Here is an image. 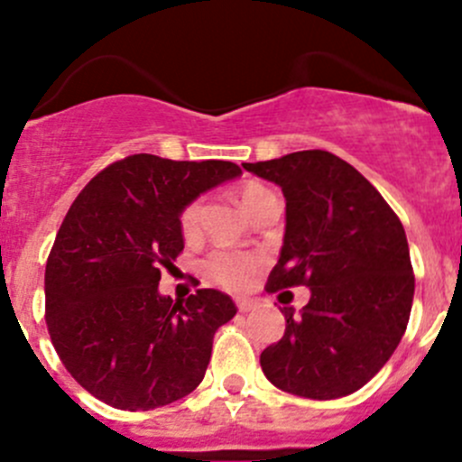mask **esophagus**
I'll list each match as a JSON object with an SVG mask.
<instances>
[{
  "label": "esophagus",
  "mask_w": 462,
  "mask_h": 462,
  "mask_svg": "<svg viewBox=\"0 0 462 462\" xmlns=\"http://www.w3.org/2000/svg\"><path fill=\"white\" fill-rule=\"evenodd\" d=\"M254 301H250V300H236V309L241 310V313H248V310H253L254 309Z\"/></svg>",
  "instance_id": "esophagus-1"
}]
</instances>
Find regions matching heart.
<instances>
[{"instance_id":"b5f03b06","label":"heart","mask_w":462,"mask_h":462,"mask_svg":"<svg viewBox=\"0 0 462 462\" xmlns=\"http://www.w3.org/2000/svg\"><path fill=\"white\" fill-rule=\"evenodd\" d=\"M268 194V189L261 188L257 183L245 185L239 192V201L244 205V209H248V205L254 199ZM203 214V201H192L180 214V230L185 236H194L199 232V223H201ZM257 257H250V254H239V253H227V250H218L212 253L205 259V273L214 279L217 283H221L223 288H230V291H244L250 283V277L257 270Z\"/></svg>"}]
</instances>
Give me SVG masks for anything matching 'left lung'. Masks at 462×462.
Segmentation results:
<instances>
[{"label": "left lung", "instance_id": "left-lung-1", "mask_svg": "<svg viewBox=\"0 0 462 462\" xmlns=\"http://www.w3.org/2000/svg\"><path fill=\"white\" fill-rule=\"evenodd\" d=\"M244 170L279 185L286 199L282 254L268 291L306 286L300 313L261 353L277 389L310 400L362 389L398 348L413 304L404 227L380 192L346 161L309 149Z\"/></svg>", "mask_w": 462, "mask_h": 462}]
</instances>
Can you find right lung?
Returning <instances> with one entry per match:
<instances>
[{"label": "right lung", "mask_w": 462, "mask_h": 462, "mask_svg": "<svg viewBox=\"0 0 462 462\" xmlns=\"http://www.w3.org/2000/svg\"><path fill=\"white\" fill-rule=\"evenodd\" d=\"M227 161L136 153L102 170L69 208L46 261V326L67 371L127 411L165 407L201 384L230 295H161V270L183 250L180 214L241 176Z\"/></svg>", "instance_id": "1"}]
</instances>
